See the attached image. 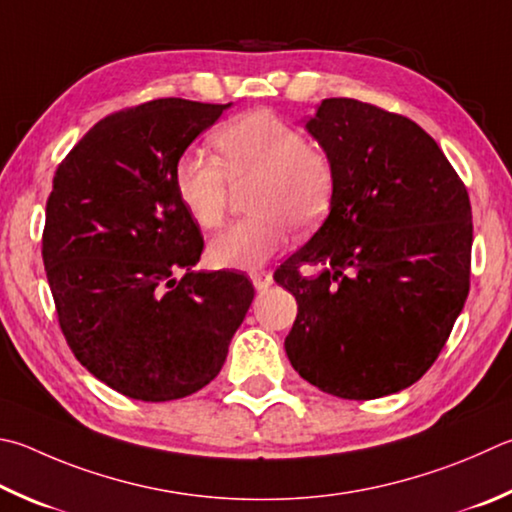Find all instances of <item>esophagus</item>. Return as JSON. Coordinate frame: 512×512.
<instances>
[{"mask_svg": "<svg viewBox=\"0 0 512 512\" xmlns=\"http://www.w3.org/2000/svg\"><path fill=\"white\" fill-rule=\"evenodd\" d=\"M250 280H253L257 291H266V288L273 284V275L268 271H262V268H257V271H250Z\"/></svg>", "mask_w": 512, "mask_h": 512, "instance_id": "34e87169", "label": "esophagus"}]
</instances>
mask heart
<instances>
[{"label": "heart", "mask_w": 512, "mask_h": 512, "mask_svg": "<svg viewBox=\"0 0 512 512\" xmlns=\"http://www.w3.org/2000/svg\"><path fill=\"white\" fill-rule=\"evenodd\" d=\"M219 159L185 150L172 183L185 212L203 230L224 226L232 185L255 183L250 217L212 239L210 259L221 268L262 266L288 244L291 226L309 230L327 215L333 197V163L300 129L266 109L228 120L215 134Z\"/></svg>", "instance_id": "b5f03b06"}]
</instances>
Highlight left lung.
<instances>
[{"label": "left lung", "instance_id": "8db88e82", "mask_svg": "<svg viewBox=\"0 0 512 512\" xmlns=\"http://www.w3.org/2000/svg\"><path fill=\"white\" fill-rule=\"evenodd\" d=\"M336 172L320 230L275 271L297 300L284 340L322 392L371 401L414 385L439 358L470 291L468 190L414 120L327 98L306 123ZM302 265H318L313 278Z\"/></svg>", "mask_w": 512, "mask_h": 512}]
</instances>
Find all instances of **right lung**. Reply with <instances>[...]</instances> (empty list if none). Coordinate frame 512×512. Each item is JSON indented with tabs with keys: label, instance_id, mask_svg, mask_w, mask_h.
Returning <instances> with one entry per match:
<instances>
[{
	"label": "right lung",
	"instance_id": "right-lung-1",
	"mask_svg": "<svg viewBox=\"0 0 512 512\" xmlns=\"http://www.w3.org/2000/svg\"><path fill=\"white\" fill-rule=\"evenodd\" d=\"M228 107L159 98L114 111L53 176L42 259L60 329L82 367L136 401L206 387L253 302L246 275L192 271L201 228L172 183L176 159Z\"/></svg>",
	"mask_w": 512,
	"mask_h": 512
}]
</instances>
